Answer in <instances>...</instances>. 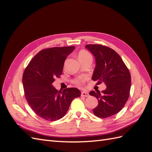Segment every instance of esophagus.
<instances>
[{
    "label": "esophagus",
    "instance_id": "esophagus-1",
    "mask_svg": "<svg viewBox=\"0 0 152 152\" xmlns=\"http://www.w3.org/2000/svg\"><path fill=\"white\" fill-rule=\"evenodd\" d=\"M81 96H84V97H89V94L88 93H86V92L83 91V92H82Z\"/></svg>",
    "mask_w": 152,
    "mask_h": 152
}]
</instances>
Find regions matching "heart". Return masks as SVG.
<instances>
[{"mask_svg": "<svg viewBox=\"0 0 152 152\" xmlns=\"http://www.w3.org/2000/svg\"><path fill=\"white\" fill-rule=\"evenodd\" d=\"M88 57H91V56L90 54L88 52L86 51V50H81V51L79 54V60H80V59H84V58H88ZM84 80H85L84 79H82V78H79V79H75L74 80V83L76 84L77 85L80 86L82 83H84Z\"/></svg>", "mask_w": 152, "mask_h": 152, "instance_id": "obj_1", "label": "heart"}]
</instances>
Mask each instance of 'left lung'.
Here are the masks:
<instances>
[{"label":"left lung","instance_id":"obj_1","mask_svg":"<svg viewBox=\"0 0 152 152\" xmlns=\"http://www.w3.org/2000/svg\"><path fill=\"white\" fill-rule=\"evenodd\" d=\"M86 48L94 55L96 66L92 79L99 84L103 82L107 89L89 93L98 99L93 109L96 116L107 118L118 113L129 98L131 85L130 72L121 56L111 48L99 44H88Z\"/></svg>","mask_w":152,"mask_h":152}]
</instances>
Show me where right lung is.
Segmentation results:
<instances>
[{
  "label": "right lung",
  "mask_w": 152,
  "mask_h": 152,
  "mask_svg": "<svg viewBox=\"0 0 152 152\" xmlns=\"http://www.w3.org/2000/svg\"><path fill=\"white\" fill-rule=\"evenodd\" d=\"M74 46L55 47L40 50L31 59L23 75L25 96L30 108L44 120L54 121L65 116L72 100L81 95L77 89L58 91L53 86L62 74L66 57Z\"/></svg>",
  "instance_id": "obj_1"
}]
</instances>
